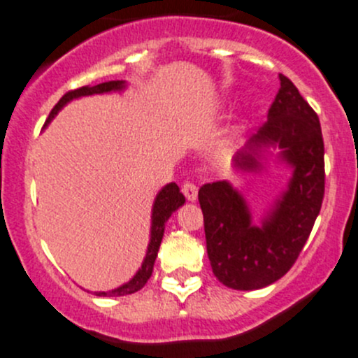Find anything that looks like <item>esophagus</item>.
<instances>
[{"label": "esophagus", "instance_id": "1", "mask_svg": "<svg viewBox=\"0 0 358 358\" xmlns=\"http://www.w3.org/2000/svg\"><path fill=\"white\" fill-rule=\"evenodd\" d=\"M182 192H183V196H185L189 201H196L197 199V185H194V183H190V182L183 183Z\"/></svg>", "mask_w": 358, "mask_h": 358}]
</instances>
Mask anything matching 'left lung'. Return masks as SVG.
Returning a JSON list of instances; mask_svg holds the SVG:
<instances>
[{"instance_id": "8db88e82", "label": "left lung", "mask_w": 358, "mask_h": 358, "mask_svg": "<svg viewBox=\"0 0 358 358\" xmlns=\"http://www.w3.org/2000/svg\"><path fill=\"white\" fill-rule=\"evenodd\" d=\"M279 78L280 88L268 109V121L251 138L252 145L279 143L294 168L289 189L272 215L258 229L251 225L243 197L227 182L206 183L199 190L213 273L232 289H262L286 275L322 208L326 169L319 115L289 78ZM237 162L244 168L256 166L251 154H239Z\"/></svg>"}]
</instances>
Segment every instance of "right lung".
I'll use <instances>...</instances> for the list:
<instances>
[{"label":"right lung","mask_w":358,"mask_h":358,"mask_svg":"<svg viewBox=\"0 0 358 358\" xmlns=\"http://www.w3.org/2000/svg\"><path fill=\"white\" fill-rule=\"evenodd\" d=\"M122 86H124V83L122 81H106V83H100V85L96 86H83V88L71 90V92H67L66 95L57 102V106L53 107L52 112H50L46 122L52 121L53 115L62 109L69 100L78 99V96L110 92V90H121ZM183 202H185V197H183V194L180 192V187L176 185V183H169V185H166L164 189L159 192V196L156 197V202H154V211H152V237H150L149 251H147L145 259H143L142 268L138 270V273H136L128 284L121 286L119 289H114L109 292H96V296H126V294H133V292L140 291L143 286H145L147 280H149L150 275H152L159 246H161L162 236H164V223L168 222L171 213L176 211Z\"/></svg>","instance_id":"1"}]
</instances>
